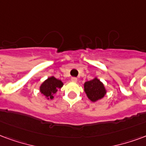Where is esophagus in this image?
Listing matches in <instances>:
<instances>
[{
    "label": "esophagus",
    "instance_id": "esophagus-1",
    "mask_svg": "<svg viewBox=\"0 0 146 146\" xmlns=\"http://www.w3.org/2000/svg\"><path fill=\"white\" fill-rule=\"evenodd\" d=\"M71 81L76 83V82H77V78H76V77H72V78H71Z\"/></svg>",
    "mask_w": 146,
    "mask_h": 146
}]
</instances>
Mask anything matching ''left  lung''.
<instances>
[{
    "label": "left lung",
    "mask_w": 146,
    "mask_h": 146,
    "mask_svg": "<svg viewBox=\"0 0 146 146\" xmlns=\"http://www.w3.org/2000/svg\"><path fill=\"white\" fill-rule=\"evenodd\" d=\"M84 90L91 101L101 99L106 93L103 84L97 78L86 82L84 84Z\"/></svg>",
    "instance_id": "obj_1"
}]
</instances>
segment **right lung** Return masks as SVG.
I'll return each mask as SVG.
<instances>
[{
	"instance_id": "add662e5",
	"label": "right lung",
	"mask_w": 146,
	"mask_h": 146,
	"mask_svg": "<svg viewBox=\"0 0 146 146\" xmlns=\"http://www.w3.org/2000/svg\"><path fill=\"white\" fill-rule=\"evenodd\" d=\"M62 82L59 80H57L54 76L49 77L44 82L41 87H40V91L46 98L52 99L54 94H56L57 89L61 88L62 87Z\"/></svg>"
}]
</instances>
